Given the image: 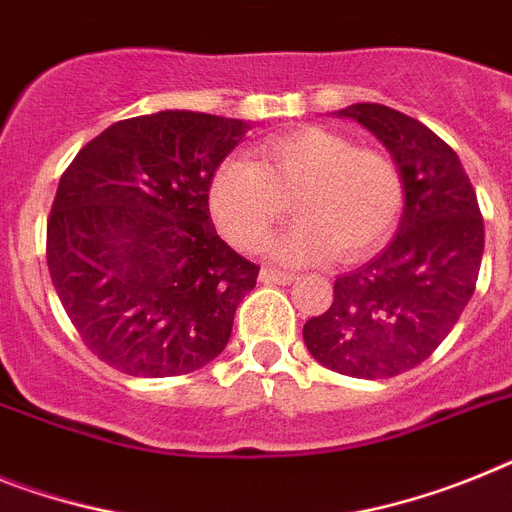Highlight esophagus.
Here are the masks:
<instances>
[{"label": "esophagus", "instance_id": "34e87169", "mask_svg": "<svg viewBox=\"0 0 512 512\" xmlns=\"http://www.w3.org/2000/svg\"><path fill=\"white\" fill-rule=\"evenodd\" d=\"M294 273H281V270H260V281L263 283H278V286H286V283L294 281Z\"/></svg>", "mask_w": 512, "mask_h": 512}]
</instances>
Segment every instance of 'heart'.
Returning a JSON list of instances; mask_svg holds the SVG:
<instances>
[{"label":"heart","mask_w":512,"mask_h":512,"mask_svg":"<svg viewBox=\"0 0 512 512\" xmlns=\"http://www.w3.org/2000/svg\"><path fill=\"white\" fill-rule=\"evenodd\" d=\"M296 223L270 242L273 260L304 265L336 252L359 260L385 242L403 205L401 171L375 148H354L328 127H299L257 145V161H226L210 179L213 221L234 247L255 252L286 213Z\"/></svg>","instance_id":"obj_1"}]
</instances>
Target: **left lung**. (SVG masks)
<instances>
[{
    "label": "left lung",
    "mask_w": 512,
    "mask_h": 512,
    "mask_svg": "<svg viewBox=\"0 0 512 512\" xmlns=\"http://www.w3.org/2000/svg\"><path fill=\"white\" fill-rule=\"evenodd\" d=\"M338 117L390 150L403 216L380 255L336 278L333 304L302 333L322 367L382 380L422 364L453 330L476 289L484 221L455 150L422 122L382 103H354Z\"/></svg>",
    "instance_id": "1"
}]
</instances>
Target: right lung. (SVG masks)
<instances>
[{"mask_svg":"<svg viewBox=\"0 0 512 512\" xmlns=\"http://www.w3.org/2000/svg\"><path fill=\"white\" fill-rule=\"evenodd\" d=\"M249 124L200 111L122 119L59 179L46 263L83 343L132 377L187 375L229 343L255 263L210 221V179Z\"/></svg>","mask_w":512,"mask_h":512,"instance_id":"right-lung-1","label":"right lung"}]
</instances>
